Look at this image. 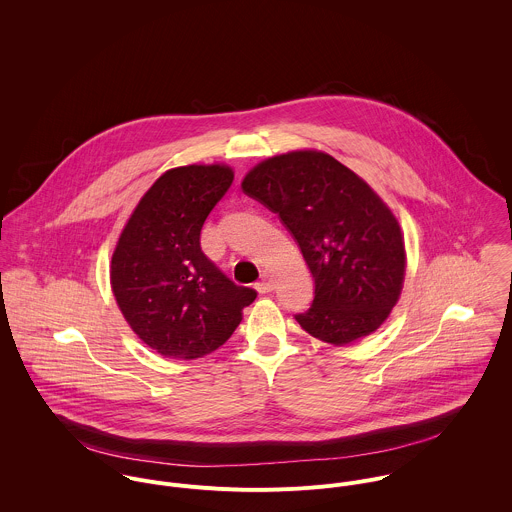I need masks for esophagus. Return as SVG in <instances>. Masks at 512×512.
I'll list each match as a JSON object with an SVG mask.
<instances>
[{"instance_id": "esophagus-1", "label": "esophagus", "mask_w": 512, "mask_h": 512, "mask_svg": "<svg viewBox=\"0 0 512 512\" xmlns=\"http://www.w3.org/2000/svg\"><path fill=\"white\" fill-rule=\"evenodd\" d=\"M274 286H276V278L272 274H264L262 280L256 284V290L260 293H268L274 290Z\"/></svg>"}]
</instances>
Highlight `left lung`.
<instances>
[{
    "instance_id": "obj_1",
    "label": "left lung",
    "mask_w": 512,
    "mask_h": 512,
    "mask_svg": "<svg viewBox=\"0 0 512 512\" xmlns=\"http://www.w3.org/2000/svg\"><path fill=\"white\" fill-rule=\"evenodd\" d=\"M242 191L286 224L315 280L311 307L295 315L301 329L349 345L386 321L404 284V236L357 173L329 153L301 149L258 163Z\"/></svg>"
}]
</instances>
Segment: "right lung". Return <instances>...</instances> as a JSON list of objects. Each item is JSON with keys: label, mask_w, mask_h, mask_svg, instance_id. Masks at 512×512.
Masks as SVG:
<instances>
[{"label": "right lung", "mask_w": 512, "mask_h": 512, "mask_svg": "<svg viewBox=\"0 0 512 512\" xmlns=\"http://www.w3.org/2000/svg\"><path fill=\"white\" fill-rule=\"evenodd\" d=\"M228 165L165 171L126 222L110 284L132 331L167 359H199L228 341L256 299L201 250V228L232 185Z\"/></svg>", "instance_id": "1"}]
</instances>
